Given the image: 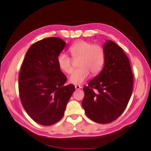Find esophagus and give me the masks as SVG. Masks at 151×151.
Here are the masks:
<instances>
[{
  "label": "esophagus",
  "instance_id": "esophagus-1",
  "mask_svg": "<svg viewBox=\"0 0 151 151\" xmlns=\"http://www.w3.org/2000/svg\"><path fill=\"white\" fill-rule=\"evenodd\" d=\"M75 88H76V90H79V89H80V88H82V86H79V85H76Z\"/></svg>",
  "mask_w": 151,
  "mask_h": 151
}]
</instances>
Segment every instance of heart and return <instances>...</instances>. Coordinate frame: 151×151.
I'll use <instances>...</instances> for the list:
<instances>
[{
  "label": "heart",
  "instance_id": "obj_1",
  "mask_svg": "<svg viewBox=\"0 0 151 151\" xmlns=\"http://www.w3.org/2000/svg\"><path fill=\"white\" fill-rule=\"evenodd\" d=\"M73 61H77L79 69L71 74L69 82L73 84H81L89 78L90 73L97 75L102 69L105 60V53L103 47L87 41L80 40L69 49ZM65 53L58 56L57 64L64 73L69 74L73 71V61Z\"/></svg>",
  "mask_w": 151,
  "mask_h": 151
}]
</instances>
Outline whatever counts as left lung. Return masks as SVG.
Returning a JSON list of instances; mask_svg holds the SVG:
<instances>
[{
	"instance_id": "1",
	"label": "left lung",
	"mask_w": 151,
	"mask_h": 151,
	"mask_svg": "<svg viewBox=\"0 0 151 151\" xmlns=\"http://www.w3.org/2000/svg\"><path fill=\"white\" fill-rule=\"evenodd\" d=\"M103 49L104 67L83 88L82 104L88 118L107 124L115 120L125 110L133 91V76L129 60L120 47L106 40Z\"/></svg>"
}]
</instances>
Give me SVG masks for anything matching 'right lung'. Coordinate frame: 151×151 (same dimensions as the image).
<instances>
[{
  "label": "right lung",
  "instance_id": "right-lung-1",
  "mask_svg": "<svg viewBox=\"0 0 151 151\" xmlns=\"http://www.w3.org/2000/svg\"><path fill=\"white\" fill-rule=\"evenodd\" d=\"M66 42L51 37L35 42L28 49L18 77L22 106L33 120L50 126L61 119L66 105L75 91L64 85L67 77L57 64Z\"/></svg>",
  "mask_w": 151,
  "mask_h": 151
}]
</instances>
